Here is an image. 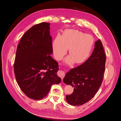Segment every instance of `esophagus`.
Instances as JSON below:
<instances>
[{"label":"esophagus","instance_id":"34e87169","mask_svg":"<svg viewBox=\"0 0 121 121\" xmlns=\"http://www.w3.org/2000/svg\"><path fill=\"white\" fill-rule=\"evenodd\" d=\"M58 75L61 78V80H63V78H64V77L65 76V73L64 71H59L58 72Z\"/></svg>","mask_w":121,"mask_h":121}]
</instances>
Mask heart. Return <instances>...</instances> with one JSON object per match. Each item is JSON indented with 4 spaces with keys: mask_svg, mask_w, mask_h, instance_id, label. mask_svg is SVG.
<instances>
[{
    "mask_svg": "<svg viewBox=\"0 0 121 121\" xmlns=\"http://www.w3.org/2000/svg\"><path fill=\"white\" fill-rule=\"evenodd\" d=\"M94 43L93 37L78 30H65L62 36L58 35L53 42V50L55 57L60 60L69 48V56L65 58L69 64L74 62L80 64L88 57Z\"/></svg>",
    "mask_w": 121,
    "mask_h": 121,
    "instance_id": "b5f03b06",
    "label": "heart"
}]
</instances>
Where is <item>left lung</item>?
I'll list each match as a JSON object with an SVG mask.
<instances>
[{"mask_svg":"<svg viewBox=\"0 0 121 121\" xmlns=\"http://www.w3.org/2000/svg\"><path fill=\"white\" fill-rule=\"evenodd\" d=\"M106 57L100 39L89 58L79 66L72 69L63 79L65 84L74 88L66 100L72 105H81L91 100L96 93L103 81Z\"/></svg>","mask_w":121,"mask_h":121,"instance_id":"1","label":"left lung"}]
</instances>
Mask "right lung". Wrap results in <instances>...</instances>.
Listing matches in <instances>:
<instances>
[{
	"label": "right lung",
	"instance_id": "right-lung-1",
	"mask_svg": "<svg viewBox=\"0 0 121 121\" xmlns=\"http://www.w3.org/2000/svg\"><path fill=\"white\" fill-rule=\"evenodd\" d=\"M50 24L33 26L22 37L17 45L14 62L17 83L25 94L33 99L45 97L53 84H59L57 62L53 53Z\"/></svg>",
	"mask_w": 121,
	"mask_h": 121
}]
</instances>
